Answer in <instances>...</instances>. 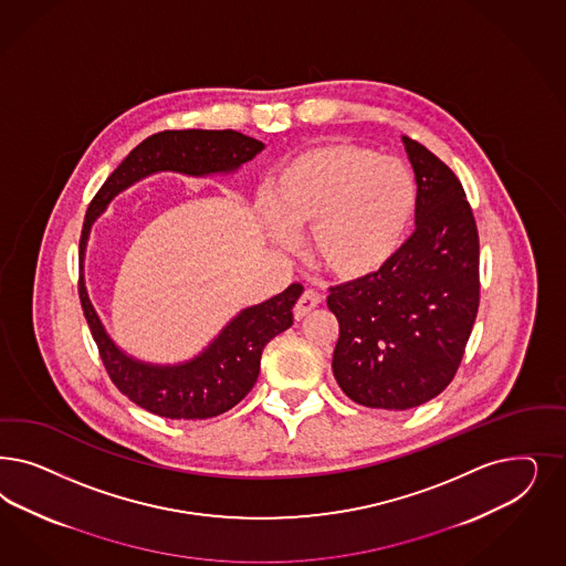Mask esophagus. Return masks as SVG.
I'll return each instance as SVG.
<instances>
[{"instance_id":"1","label":"esophagus","mask_w":566,"mask_h":566,"mask_svg":"<svg viewBox=\"0 0 566 566\" xmlns=\"http://www.w3.org/2000/svg\"><path fill=\"white\" fill-rule=\"evenodd\" d=\"M321 293L312 292V290H308V292L302 293V297L297 300V304L293 306V318L295 321H302L306 314H311L318 304H321Z\"/></svg>"}]
</instances>
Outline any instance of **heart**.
Segmentation results:
<instances>
[{
	"mask_svg": "<svg viewBox=\"0 0 566 566\" xmlns=\"http://www.w3.org/2000/svg\"><path fill=\"white\" fill-rule=\"evenodd\" d=\"M264 203L273 235L311 231L314 262L337 281L381 273L400 252L417 208V185L398 158L354 144L311 147L276 170Z\"/></svg>",
	"mask_w": 566,
	"mask_h": 566,
	"instance_id": "obj_1",
	"label": "heart"
}]
</instances>
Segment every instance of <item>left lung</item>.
I'll return each instance as SVG.
<instances>
[{
    "label": "left lung",
    "instance_id": "8db88e82",
    "mask_svg": "<svg viewBox=\"0 0 566 566\" xmlns=\"http://www.w3.org/2000/svg\"><path fill=\"white\" fill-rule=\"evenodd\" d=\"M417 179V229L384 271L331 287L333 375L349 400L408 410L457 375L479 311V233L452 168L401 137Z\"/></svg>",
    "mask_w": 566,
    "mask_h": 566
}]
</instances>
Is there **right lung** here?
<instances>
[{"instance_id":"right-lung-1","label":"right lung","mask_w":566,"mask_h":566,"mask_svg":"<svg viewBox=\"0 0 566 566\" xmlns=\"http://www.w3.org/2000/svg\"><path fill=\"white\" fill-rule=\"evenodd\" d=\"M262 149V142L231 128L163 130L135 147L90 203L78 241V297L83 314L112 384L151 415L177 420L212 419L243 400L258 379L262 349L279 333L292 327V308L304 287L293 283L271 300L239 312L210 346L187 363L147 365L116 346L93 311L83 279L92 224L114 196L154 172L177 170L189 177L224 175L250 163Z\"/></svg>"}]
</instances>
